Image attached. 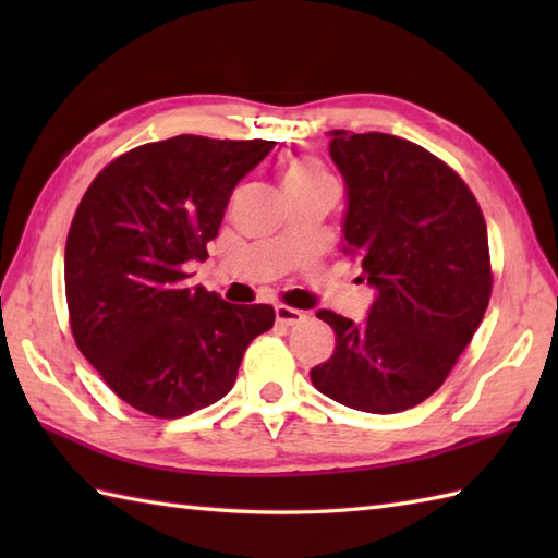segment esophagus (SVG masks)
Returning <instances> with one entry per match:
<instances>
[{
	"instance_id": "34e87169",
	"label": "esophagus",
	"mask_w": 558,
	"mask_h": 558,
	"mask_svg": "<svg viewBox=\"0 0 558 558\" xmlns=\"http://www.w3.org/2000/svg\"><path fill=\"white\" fill-rule=\"evenodd\" d=\"M304 318H306V314L300 310H292V306H286V304L276 306V322L280 326H298L304 322Z\"/></svg>"
}]
</instances>
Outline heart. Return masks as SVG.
<instances>
[{"mask_svg":"<svg viewBox=\"0 0 558 558\" xmlns=\"http://www.w3.org/2000/svg\"><path fill=\"white\" fill-rule=\"evenodd\" d=\"M322 177H328L324 172L322 165L312 158H300L294 160L288 172H286V184H304V182H314V180H322Z\"/></svg>","mask_w":558,"mask_h":558,"instance_id":"b5f03b06","label":"heart"}]
</instances>
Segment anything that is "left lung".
I'll use <instances>...</instances> for the list:
<instances>
[{
  "label": "left lung",
  "mask_w": 558,
  "mask_h": 558,
  "mask_svg": "<svg viewBox=\"0 0 558 558\" xmlns=\"http://www.w3.org/2000/svg\"><path fill=\"white\" fill-rule=\"evenodd\" d=\"M328 136L348 196L342 252L362 260L360 280L376 294L360 324L316 312L336 350L310 376L340 405L402 412L446 381L487 312V222L465 182L412 141L348 129Z\"/></svg>",
  "instance_id": "8db88e82"
}]
</instances>
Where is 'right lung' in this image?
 <instances>
[{
    "label": "right lung",
    "instance_id": "right-lung-1",
    "mask_svg": "<svg viewBox=\"0 0 558 558\" xmlns=\"http://www.w3.org/2000/svg\"><path fill=\"white\" fill-rule=\"evenodd\" d=\"M276 141L172 136L112 160L69 228L71 333L129 405L177 420L228 396L270 304H228L189 286L228 201Z\"/></svg>",
    "mask_w": 558,
    "mask_h": 558
}]
</instances>
